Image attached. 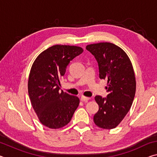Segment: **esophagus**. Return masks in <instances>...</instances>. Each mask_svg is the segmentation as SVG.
<instances>
[{"mask_svg":"<svg viewBox=\"0 0 157 157\" xmlns=\"http://www.w3.org/2000/svg\"><path fill=\"white\" fill-rule=\"evenodd\" d=\"M90 99H91L90 98L85 97V96H84V95H82V96H81V100L82 101V102H86V101L89 100Z\"/></svg>","mask_w":157,"mask_h":157,"instance_id":"34e87169","label":"esophagus"}]
</instances>
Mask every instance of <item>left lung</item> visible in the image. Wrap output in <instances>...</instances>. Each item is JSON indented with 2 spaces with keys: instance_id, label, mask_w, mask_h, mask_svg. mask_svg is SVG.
<instances>
[{
  "instance_id": "8db88e82",
  "label": "left lung",
  "mask_w": 157,
  "mask_h": 157,
  "mask_svg": "<svg viewBox=\"0 0 157 157\" xmlns=\"http://www.w3.org/2000/svg\"><path fill=\"white\" fill-rule=\"evenodd\" d=\"M99 66L100 79H107V98L96 95L99 110L94 121L102 129H113L121 123L132 107L136 93V78L126 52L116 45L102 42L87 45Z\"/></svg>"
}]
</instances>
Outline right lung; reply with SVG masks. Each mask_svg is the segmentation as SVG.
<instances>
[{"mask_svg": "<svg viewBox=\"0 0 157 157\" xmlns=\"http://www.w3.org/2000/svg\"><path fill=\"white\" fill-rule=\"evenodd\" d=\"M83 51L79 46L55 45L40 53L32 66L28 94L39 120L48 128L66 126L79 106L78 97L59 91V79L69 62Z\"/></svg>", "mask_w": 157, "mask_h": 157, "instance_id": "1", "label": "right lung"}]
</instances>
